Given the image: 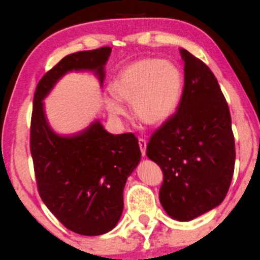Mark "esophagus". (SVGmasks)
Wrapping results in <instances>:
<instances>
[{
  "label": "esophagus",
  "instance_id": "34e87169",
  "mask_svg": "<svg viewBox=\"0 0 260 260\" xmlns=\"http://www.w3.org/2000/svg\"><path fill=\"white\" fill-rule=\"evenodd\" d=\"M138 144H139V148H141V153H142V155H146V151H147V142H146V139H143V138H139L138 139Z\"/></svg>",
  "mask_w": 260,
  "mask_h": 260
}]
</instances>
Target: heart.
Returning a JSON list of instances; mask_svg holds the SVG:
<instances>
[{
  "instance_id": "b5f03b06",
  "label": "heart",
  "mask_w": 260,
  "mask_h": 260,
  "mask_svg": "<svg viewBox=\"0 0 260 260\" xmlns=\"http://www.w3.org/2000/svg\"><path fill=\"white\" fill-rule=\"evenodd\" d=\"M113 97L106 98L108 113L124 114L118 102L132 106L133 116L147 125L158 127L172 118L183 93V76L171 62L146 58L125 66L111 83Z\"/></svg>"
}]
</instances>
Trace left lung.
<instances>
[{"label":"left lung","instance_id":"left-lung-1","mask_svg":"<svg viewBox=\"0 0 260 260\" xmlns=\"http://www.w3.org/2000/svg\"><path fill=\"white\" fill-rule=\"evenodd\" d=\"M184 88L174 116L155 131L147 157L163 172L167 214L189 222L219 206L231 185L236 147L228 105L206 63L184 48Z\"/></svg>","mask_w":260,"mask_h":260}]
</instances>
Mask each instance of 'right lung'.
I'll return each mask as SVG.
<instances>
[{
	"mask_svg": "<svg viewBox=\"0 0 260 260\" xmlns=\"http://www.w3.org/2000/svg\"><path fill=\"white\" fill-rule=\"evenodd\" d=\"M111 47L68 54L38 82L31 119V154L43 203L67 229L82 236L112 231L123 212V189L141 160L133 133L112 135L95 119L72 136L48 124L43 100L68 72H93L102 84Z\"/></svg>",
	"mask_w": 260,
	"mask_h": 260,
	"instance_id": "right-lung-1",
	"label": "right lung"
}]
</instances>
